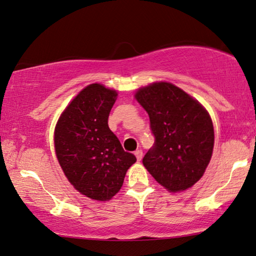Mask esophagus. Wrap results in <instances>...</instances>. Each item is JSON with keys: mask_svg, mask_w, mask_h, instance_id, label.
I'll return each instance as SVG.
<instances>
[{"mask_svg": "<svg viewBox=\"0 0 256 256\" xmlns=\"http://www.w3.org/2000/svg\"><path fill=\"white\" fill-rule=\"evenodd\" d=\"M134 156H136V160H138V161H142V150H136V152H134Z\"/></svg>", "mask_w": 256, "mask_h": 256, "instance_id": "34e87169", "label": "esophagus"}]
</instances>
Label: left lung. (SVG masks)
Here are the masks:
<instances>
[{
  "instance_id": "left-lung-1",
  "label": "left lung",
  "mask_w": 256,
  "mask_h": 256,
  "mask_svg": "<svg viewBox=\"0 0 256 256\" xmlns=\"http://www.w3.org/2000/svg\"><path fill=\"white\" fill-rule=\"evenodd\" d=\"M136 100L147 111L154 145L142 164L169 192H183L203 176L212 156L214 125L203 106L169 82L138 89Z\"/></svg>"
}]
</instances>
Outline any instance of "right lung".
Listing matches in <instances>:
<instances>
[{"instance_id":"obj_1","label":"right lung","mask_w":256,"mask_h":256,"mask_svg":"<svg viewBox=\"0 0 256 256\" xmlns=\"http://www.w3.org/2000/svg\"><path fill=\"white\" fill-rule=\"evenodd\" d=\"M117 92L92 84L68 104L54 130L58 161L74 188L96 200L120 192L136 159L125 152L108 125Z\"/></svg>"}]
</instances>
